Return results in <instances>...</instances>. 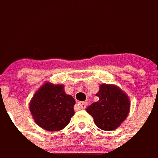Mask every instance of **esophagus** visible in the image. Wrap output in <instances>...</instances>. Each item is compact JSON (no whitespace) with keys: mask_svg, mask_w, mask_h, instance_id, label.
I'll return each instance as SVG.
<instances>
[{"mask_svg":"<svg viewBox=\"0 0 158 158\" xmlns=\"http://www.w3.org/2000/svg\"><path fill=\"white\" fill-rule=\"evenodd\" d=\"M77 105L78 107H80V108H81V109H85L86 107V104L85 102H78Z\"/></svg>","mask_w":158,"mask_h":158,"instance_id":"1","label":"esophagus"}]
</instances>
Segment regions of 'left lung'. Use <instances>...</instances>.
Returning a JSON list of instances; mask_svg holds the SVG:
<instances>
[{"label": "left lung", "instance_id": "left-lung-1", "mask_svg": "<svg viewBox=\"0 0 158 158\" xmlns=\"http://www.w3.org/2000/svg\"><path fill=\"white\" fill-rule=\"evenodd\" d=\"M99 100L86 109L100 129L111 131L127 118L130 109L128 96L116 86L103 84L96 94Z\"/></svg>", "mask_w": 158, "mask_h": 158}]
</instances>
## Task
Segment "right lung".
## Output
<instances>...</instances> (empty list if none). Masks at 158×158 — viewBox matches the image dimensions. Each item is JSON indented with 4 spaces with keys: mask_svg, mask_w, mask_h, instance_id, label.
<instances>
[{
    "mask_svg": "<svg viewBox=\"0 0 158 158\" xmlns=\"http://www.w3.org/2000/svg\"><path fill=\"white\" fill-rule=\"evenodd\" d=\"M63 85L46 83L33 96L30 111L36 123L49 131H61L74 115V99L65 94Z\"/></svg>",
    "mask_w": 158,
    "mask_h": 158,
    "instance_id": "add662e5",
    "label": "right lung"
}]
</instances>
